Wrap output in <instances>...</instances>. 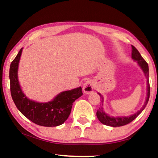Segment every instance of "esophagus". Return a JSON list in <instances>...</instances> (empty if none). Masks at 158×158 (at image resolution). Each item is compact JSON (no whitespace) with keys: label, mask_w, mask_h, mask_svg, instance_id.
I'll list each match as a JSON object with an SVG mask.
<instances>
[{"label":"esophagus","mask_w":158,"mask_h":158,"mask_svg":"<svg viewBox=\"0 0 158 158\" xmlns=\"http://www.w3.org/2000/svg\"><path fill=\"white\" fill-rule=\"evenodd\" d=\"M83 90L85 94H89L93 91V83L91 80H88L83 85Z\"/></svg>","instance_id":"esophagus-1"}]
</instances>
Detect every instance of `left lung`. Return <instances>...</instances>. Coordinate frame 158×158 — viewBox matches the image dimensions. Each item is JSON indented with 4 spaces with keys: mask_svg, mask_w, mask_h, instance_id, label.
I'll return each instance as SVG.
<instances>
[{
    "mask_svg": "<svg viewBox=\"0 0 158 158\" xmlns=\"http://www.w3.org/2000/svg\"><path fill=\"white\" fill-rule=\"evenodd\" d=\"M132 58L135 60L137 61L138 65L141 67V68L142 69L144 74L147 79V97L146 100L144 105H143L142 108H141L139 111H138L137 113L131 115L130 116H123V117H112L109 116L107 114H105V112L103 111V108L100 107L98 110L97 111V117L99 121H100L102 123L108 126L111 127H120L123 126V125H125L130 123L132 122L133 120H135L139 115L142 111L145 109L146 106L148 104V102L149 100L150 97V84H149V69H148V63L146 62V60L143 59L141 56L140 53L139 52V51L136 49V48L132 45ZM100 95V98L102 99V103L103 104L104 98L103 96L100 93H98Z\"/></svg>",
    "mask_w": 158,
    "mask_h": 158,
    "instance_id": "obj_1",
    "label": "left lung"
}]
</instances>
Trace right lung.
<instances>
[{"mask_svg":"<svg viewBox=\"0 0 158 158\" xmlns=\"http://www.w3.org/2000/svg\"><path fill=\"white\" fill-rule=\"evenodd\" d=\"M22 49L10 68V92L16 106L23 116L38 125L56 127L63 124L70 114L74 102L83 95L81 87L61 92L52 101L45 103L28 99L23 93L18 80V66Z\"/></svg>","mask_w":158,"mask_h":158,"instance_id":"right-lung-1","label":"right lung"}]
</instances>
